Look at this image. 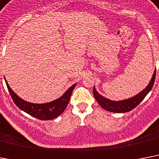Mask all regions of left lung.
<instances>
[{"instance_id": "left-lung-1", "label": "left lung", "mask_w": 159, "mask_h": 159, "mask_svg": "<svg viewBox=\"0 0 159 159\" xmlns=\"http://www.w3.org/2000/svg\"><path fill=\"white\" fill-rule=\"evenodd\" d=\"M155 77L156 69L153 72V77L151 78L149 85L141 92H140L133 97L129 98L126 100H120V101H113V100H109V99L100 95L97 92V91L95 90V86L93 89V95H94V97L96 100V101L105 110L113 112V113H126V112H129V111L135 109V107L137 106L138 104L144 100V97L148 95V93L151 91V89L153 88V83L155 81Z\"/></svg>"}]
</instances>
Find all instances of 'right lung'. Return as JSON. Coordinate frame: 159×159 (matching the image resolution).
Listing matches in <instances>:
<instances>
[{
    "instance_id": "obj_1",
    "label": "right lung",
    "mask_w": 159,
    "mask_h": 159,
    "mask_svg": "<svg viewBox=\"0 0 159 159\" xmlns=\"http://www.w3.org/2000/svg\"><path fill=\"white\" fill-rule=\"evenodd\" d=\"M5 81H6L9 92L11 95V98L17 106L19 107L21 110L28 113L29 115L33 116V117L38 118L40 120L55 119V117L60 115L64 112V109H66L69 100H70L72 92H73V89L75 88L76 84H73V86H70L64 92V95L57 100L49 102V103H46V104H33V103L25 101L19 96H18L11 90L6 79H5Z\"/></svg>"
}]
</instances>
